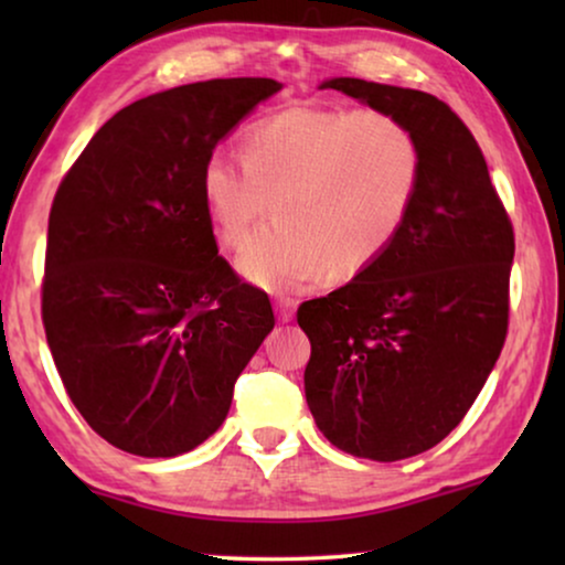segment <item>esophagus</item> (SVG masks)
I'll return each instance as SVG.
<instances>
[{"instance_id": "esophagus-1", "label": "esophagus", "mask_w": 565, "mask_h": 565, "mask_svg": "<svg viewBox=\"0 0 565 565\" xmlns=\"http://www.w3.org/2000/svg\"><path fill=\"white\" fill-rule=\"evenodd\" d=\"M275 313H277V321H282V323L292 321V316H296V300H292V298H277L275 300Z\"/></svg>"}]
</instances>
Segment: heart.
<instances>
[{
  "instance_id": "obj_1",
  "label": "heart",
  "mask_w": 565,
  "mask_h": 565,
  "mask_svg": "<svg viewBox=\"0 0 565 565\" xmlns=\"http://www.w3.org/2000/svg\"><path fill=\"white\" fill-rule=\"evenodd\" d=\"M427 151L398 115L296 105L254 122L242 157L215 151L203 203L215 234L242 249L275 207L280 218L238 259L246 280L298 290L327 273L354 277L383 257L412 218Z\"/></svg>"
}]
</instances>
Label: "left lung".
I'll return each mask as SVG.
<instances>
[{"label": "left lung", "mask_w": 565, "mask_h": 565, "mask_svg": "<svg viewBox=\"0 0 565 565\" xmlns=\"http://www.w3.org/2000/svg\"><path fill=\"white\" fill-rule=\"evenodd\" d=\"M321 89L398 115L427 151L419 200L391 249L298 308L311 339L303 383L316 427L354 458L404 460L458 427L497 365L512 221L481 146L443 99L352 76Z\"/></svg>", "instance_id": "obj_1"}]
</instances>
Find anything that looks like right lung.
<instances>
[{
    "label": "right lung",
    "instance_id": "1",
    "mask_svg": "<svg viewBox=\"0 0 565 565\" xmlns=\"http://www.w3.org/2000/svg\"><path fill=\"white\" fill-rule=\"evenodd\" d=\"M282 84L259 76L157 92L92 136L53 198L43 327L72 404L141 458L195 450L275 327L213 236L203 167Z\"/></svg>",
    "mask_w": 565,
    "mask_h": 565
}]
</instances>
